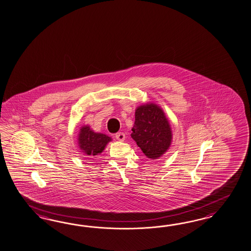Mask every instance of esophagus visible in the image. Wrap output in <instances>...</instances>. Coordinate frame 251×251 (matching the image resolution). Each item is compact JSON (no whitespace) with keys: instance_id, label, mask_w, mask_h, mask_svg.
<instances>
[{"instance_id":"obj_1","label":"esophagus","mask_w":251,"mask_h":251,"mask_svg":"<svg viewBox=\"0 0 251 251\" xmlns=\"http://www.w3.org/2000/svg\"><path fill=\"white\" fill-rule=\"evenodd\" d=\"M115 138L118 141H123L125 140V134L123 132H118L115 134Z\"/></svg>"}]
</instances>
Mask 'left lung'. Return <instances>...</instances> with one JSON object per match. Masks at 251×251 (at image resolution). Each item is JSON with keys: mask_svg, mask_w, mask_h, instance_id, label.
I'll list each match as a JSON object with an SVG mask.
<instances>
[{"mask_svg": "<svg viewBox=\"0 0 251 251\" xmlns=\"http://www.w3.org/2000/svg\"><path fill=\"white\" fill-rule=\"evenodd\" d=\"M131 130V138L149 159H159L171 145V126L163 110L156 104L137 108Z\"/></svg>", "mask_w": 251, "mask_h": 251, "instance_id": "1", "label": "left lung"}]
</instances>
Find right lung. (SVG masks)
<instances>
[{
  "instance_id": "add662e5",
  "label": "right lung",
  "mask_w": 251,
  "mask_h": 251,
  "mask_svg": "<svg viewBox=\"0 0 251 251\" xmlns=\"http://www.w3.org/2000/svg\"><path fill=\"white\" fill-rule=\"evenodd\" d=\"M111 141L110 137L92 131L89 126L80 128L79 146L87 156H95L102 152L104 148Z\"/></svg>"
}]
</instances>
